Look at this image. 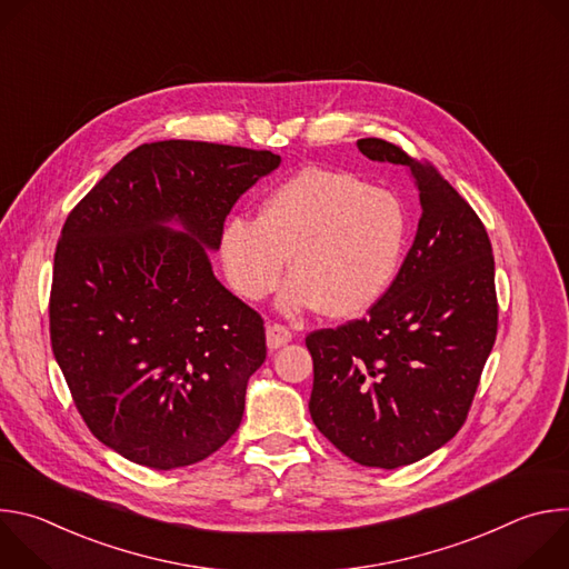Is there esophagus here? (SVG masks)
<instances>
[{"label": "esophagus", "mask_w": 569, "mask_h": 569, "mask_svg": "<svg viewBox=\"0 0 569 569\" xmlns=\"http://www.w3.org/2000/svg\"><path fill=\"white\" fill-rule=\"evenodd\" d=\"M266 336H268V349H281L283 345H288L292 340L290 329L281 327V323H268L266 327Z\"/></svg>", "instance_id": "obj_1"}]
</instances>
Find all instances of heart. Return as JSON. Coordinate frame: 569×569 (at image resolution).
Masks as SVG:
<instances>
[{
  "label": "heart",
  "instance_id": "heart-1",
  "mask_svg": "<svg viewBox=\"0 0 569 569\" xmlns=\"http://www.w3.org/2000/svg\"><path fill=\"white\" fill-rule=\"evenodd\" d=\"M408 211L353 173L303 169L279 184L257 220L236 216L220 236L224 274L248 301L270 295L288 266L295 272L277 297L286 315L321 308L353 317L382 299L405 246Z\"/></svg>",
  "mask_w": 569,
  "mask_h": 569
}]
</instances>
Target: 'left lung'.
<instances>
[{
  "instance_id": "8db88e82",
  "label": "left lung",
  "mask_w": 569,
  "mask_h": 569,
  "mask_svg": "<svg viewBox=\"0 0 569 569\" xmlns=\"http://www.w3.org/2000/svg\"><path fill=\"white\" fill-rule=\"evenodd\" d=\"M358 150L408 169L421 220L367 317L306 338L308 410L349 459L393 470L446 446L466 421L498 333L496 261L481 220L435 167L385 139H358Z\"/></svg>"
}]
</instances>
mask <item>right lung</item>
<instances>
[{
  "mask_svg": "<svg viewBox=\"0 0 569 569\" xmlns=\"http://www.w3.org/2000/svg\"><path fill=\"white\" fill-rule=\"evenodd\" d=\"M279 164L270 150L143 143L67 216L51 349L80 417L121 457L182 468L238 430L266 329L216 279L209 252L236 200Z\"/></svg>",
  "mask_w": 569,
  "mask_h": 569,
  "instance_id": "add662e5",
  "label": "right lung"
}]
</instances>
